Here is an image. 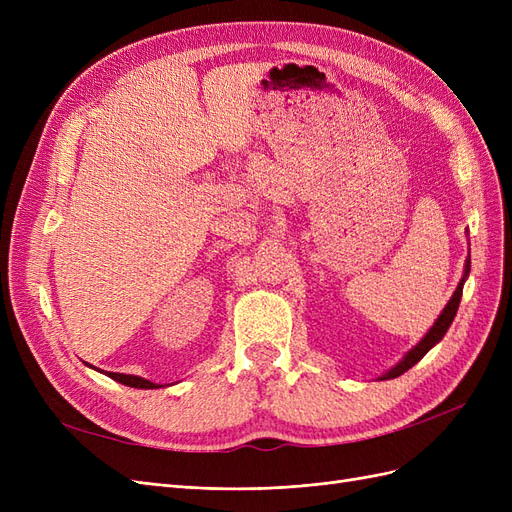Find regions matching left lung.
<instances>
[{
    "label": "left lung",
    "instance_id": "1",
    "mask_svg": "<svg viewBox=\"0 0 512 512\" xmlns=\"http://www.w3.org/2000/svg\"><path fill=\"white\" fill-rule=\"evenodd\" d=\"M468 273H470V260H466V275H463V280L459 282V286H457L455 294L451 297V301L446 303L444 312L440 314V318L436 320V324H433V327L429 329V333L404 356V359H401L393 369L386 371V374L382 376V380H391V378H397V376H401V374H406V371H408L410 367H414L418 361H421L423 356H425L433 346H436V344L440 342V339L446 335V331H448V327H451V322H453V318H455V314H457V309H459L461 292H463V282H466Z\"/></svg>",
    "mask_w": 512,
    "mask_h": 512
}]
</instances>
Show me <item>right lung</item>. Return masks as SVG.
Returning <instances> with one entry per match:
<instances>
[{
  "label": "right lung",
  "instance_id": "add662e5",
  "mask_svg": "<svg viewBox=\"0 0 512 512\" xmlns=\"http://www.w3.org/2000/svg\"><path fill=\"white\" fill-rule=\"evenodd\" d=\"M108 378H113L121 384L132 386V389H156V384L145 380V378H138V376H126V374H113V371H108Z\"/></svg>",
  "mask_w": 512,
  "mask_h": 512
}]
</instances>
